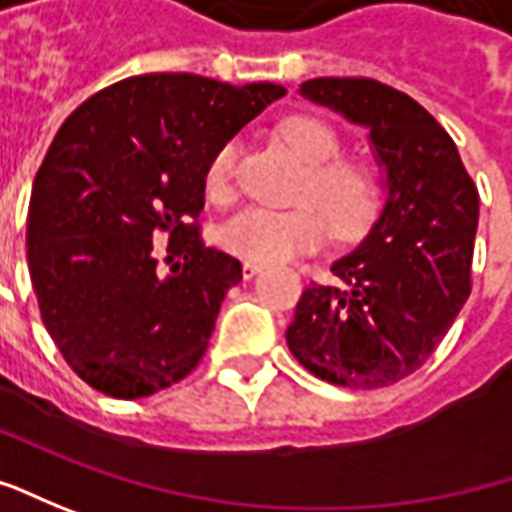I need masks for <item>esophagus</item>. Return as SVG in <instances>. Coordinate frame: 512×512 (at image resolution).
Wrapping results in <instances>:
<instances>
[{
  "label": "esophagus",
  "instance_id": "1",
  "mask_svg": "<svg viewBox=\"0 0 512 512\" xmlns=\"http://www.w3.org/2000/svg\"><path fill=\"white\" fill-rule=\"evenodd\" d=\"M260 272H263V263H255V260H246V263H243V277H246V280Z\"/></svg>",
  "mask_w": 512,
  "mask_h": 512
}]
</instances>
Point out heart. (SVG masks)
I'll list each match as a JSON object with an SVG mask.
<instances>
[{
    "label": "heart",
    "mask_w": 512,
    "mask_h": 512,
    "mask_svg": "<svg viewBox=\"0 0 512 512\" xmlns=\"http://www.w3.org/2000/svg\"><path fill=\"white\" fill-rule=\"evenodd\" d=\"M280 138L306 164L291 209L246 206L218 226V243L229 255L280 263L300 252H314L328 240L334 226L337 235L354 238L368 229L379 206V186L374 172L360 161H345L340 155V135L317 115H291L280 124ZM238 144L229 141L209 158L203 186L212 201L232 198Z\"/></svg>",
    "instance_id": "1"
}]
</instances>
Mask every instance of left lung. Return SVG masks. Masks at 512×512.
<instances>
[{
	"label": "left lung",
	"mask_w": 512,
	"mask_h": 512,
	"mask_svg": "<svg viewBox=\"0 0 512 512\" xmlns=\"http://www.w3.org/2000/svg\"><path fill=\"white\" fill-rule=\"evenodd\" d=\"M300 96L368 130L385 201L331 266L343 286L303 291L286 343L331 385L385 388L431 357L465 306L479 192L453 138L411 96L374 79H311Z\"/></svg>",
	"instance_id": "8db88e82"
}]
</instances>
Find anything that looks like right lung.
<instances>
[{
    "instance_id": "right-lung-1",
    "label": "right lung",
    "mask_w": 512,
    "mask_h": 512,
    "mask_svg": "<svg viewBox=\"0 0 512 512\" xmlns=\"http://www.w3.org/2000/svg\"><path fill=\"white\" fill-rule=\"evenodd\" d=\"M283 96L272 81L150 73L98 90L59 127L33 181L27 269L47 334L96 391L150 397L201 362L243 274L189 218L209 158ZM158 231L170 232L169 273Z\"/></svg>"
}]
</instances>
